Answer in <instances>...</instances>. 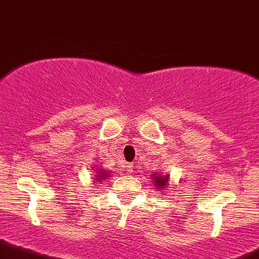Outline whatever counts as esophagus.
Wrapping results in <instances>:
<instances>
[{"mask_svg": "<svg viewBox=\"0 0 259 259\" xmlns=\"http://www.w3.org/2000/svg\"><path fill=\"white\" fill-rule=\"evenodd\" d=\"M126 170H127V173H133V170H134V166H133V164H127L126 165Z\"/></svg>", "mask_w": 259, "mask_h": 259, "instance_id": "34e87169", "label": "esophagus"}]
</instances>
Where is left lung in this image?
I'll return each instance as SVG.
<instances>
[{
  "label": "left lung",
  "instance_id": "obj_1",
  "mask_svg": "<svg viewBox=\"0 0 259 259\" xmlns=\"http://www.w3.org/2000/svg\"><path fill=\"white\" fill-rule=\"evenodd\" d=\"M169 174L164 176L161 173L152 174V183L158 191H161V193H166V190L169 188Z\"/></svg>",
  "mask_w": 259,
  "mask_h": 259
}]
</instances>
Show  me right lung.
I'll return each mask as SVG.
<instances>
[{"instance_id": "obj_1", "label": "right lung", "mask_w": 259, "mask_h": 259, "mask_svg": "<svg viewBox=\"0 0 259 259\" xmlns=\"http://www.w3.org/2000/svg\"><path fill=\"white\" fill-rule=\"evenodd\" d=\"M109 176H111V173H109L108 170L101 169V167H99V169H97V171H95V179H94V182H95V183H98V185H101V182L103 181V179L108 178ZM98 185H97V186H98Z\"/></svg>"}]
</instances>
